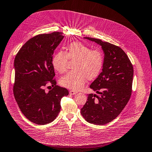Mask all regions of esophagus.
Segmentation results:
<instances>
[{"label": "esophagus", "instance_id": "esophagus-1", "mask_svg": "<svg viewBox=\"0 0 152 152\" xmlns=\"http://www.w3.org/2000/svg\"><path fill=\"white\" fill-rule=\"evenodd\" d=\"M77 93V92L75 91H73V90H70V94L71 95H73V94H76Z\"/></svg>", "mask_w": 152, "mask_h": 152}]
</instances>
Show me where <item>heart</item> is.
<instances>
[{"mask_svg":"<svg viewBox=\"0 0 152 152\" xmlns=\"http://www.w3.org/2000/svg\"><path fill=\"white\" fill-rule=\"evenodd\" d=\"M68 59L75 60L73 68L75 70L63 77L60 84L68 89L79 90L83 87L87 80H93L102 71L104 58L98 50H91L83 43L72 42L68 44L66 53L59 51L54 55L52 65L59 73L66 70Z\"/></svg>","mask_w":152,"mask_h":152,"instance_id":"1","label":"heart"}]
</instances>
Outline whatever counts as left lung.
<instances>
[{"label": "left lung", "mask_w": 152, "mask_h": 152, "mask_svg": "<svg viewBox=\"0 0 152 152\" xmlns=\"http://www.w3.org/2000/svg\"><path fill=\"white\" fill-rule=\"evenodd\" d=\"M84 38L100 45L104 56L102 72L90 86L99 95L89 94L80 112L89 123L104 125L115 118L129 100L134 70L121 48L100 39Z\"/></svg>", "instance_id": "1"}]
</instances>
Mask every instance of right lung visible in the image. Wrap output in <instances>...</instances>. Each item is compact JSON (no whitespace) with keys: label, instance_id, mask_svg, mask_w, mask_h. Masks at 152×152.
<instances>
[{"label":"right lung","instance_id":"right-lung-1","mask_svg":"<svg viewBox=\"0 0 152 152\" xmlns=\"http://www.w3.org/2000/svg\"><path fill=\"white\" fill-rule=\"evenodd\" d=\"M63 38L58 31L36 35L23 45L15 59V99L23 114L39 125L56 118L61 98L69 94L66 88L56 85L52 65L54 50ZM49 84L53 88L45 92V87Z\"/></svg>","mask_w":152,"mask_h":152}]
</instances>
